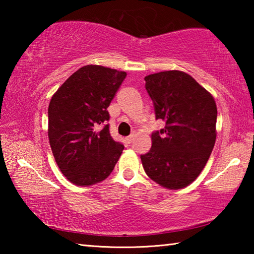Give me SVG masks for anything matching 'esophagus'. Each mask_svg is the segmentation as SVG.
Returning <instances> with one entry per match:
<instances>
[{"mask_svg": "<svg viewBox=\"0 0 254 254\" xmlns=\"http://www.w3.org/2000/svg\"><path fill=\"white\" fill-rule=\"evenodd\" d=\"M133 137H134V134H131L130 136H127V143H131L132 141H133Z\"/></svg>", "mask_w": 254, "mask_h": 254, "instance_id": "34e87169", "label": "esophagus"}]
</instances>
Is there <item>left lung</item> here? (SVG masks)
I'll use <instances>...</instances> for the list:
<instances>
[{"label": "left lung", "instance_id": "8db88e82", "mask_svg": "<svg viewBox=\"0 0 254 254\" xmlns=\"http://www.w3.org/2000/svg\"><path fill=\"white\" fill-rule=\"evenodd\" d=\"M144 80L156 119L162 120L165 127L152 133L151 149L141 156L143 169L162 187H187L204 169L214 148L216 103L184 71H160Z\"/></svg>", "mask_w": 254, "mask_h": 254}]
</instances>
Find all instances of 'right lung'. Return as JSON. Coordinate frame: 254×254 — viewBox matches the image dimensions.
<instances>
[{"label":"right lung","mask_w":254,"mask_h":254,"mask_svg":"<svg viewBox=\"0 0 254 254\" xmlns=\"http://www.w3.org/2000/svg\"><path fill=\"white\" fill-rule=\"evenodd\" d=\"M126 71L87 65L57 89L48 107V136L60 171L77 186L101 183L113 171L123 144L112 139L107 107Z\"/></svg>","instance_id":"add662e5"}]
</instances>
